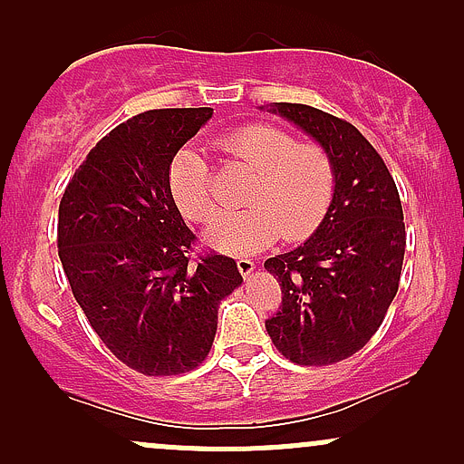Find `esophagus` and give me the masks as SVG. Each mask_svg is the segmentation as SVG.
<instances>
[{"label": "esophagus", "mask_w": 464, "mask_h": 464, "mask_svg": "<svg viewBox=\"0 0 464 464\" xmlns=\"http://www.w3.org/2000/svg\"><path fill=\"white\" fill-rule=\"evenodd\" d=\"M255 266H257V262H253V259H248V257H239V259H237V270H239V273H242L244 276L253 275Z\"/></svg>", "instance_id": "obj_1"}]
</instances>
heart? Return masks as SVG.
Wrapping results in <instances>:
<instances>
[{
	"instance_id": "1",
	"label": "heart",
	"mask_w": 464,
	"mask_h": 464,
	"mask_svg": "<svg viewBox=\"0 0 464 464\" xmlns=\"http://www.w3.org/2000/svg\"><path fill=\"white\" fill-rule=\"evenodd\" d=\"M216 150L255 169L244 209L227 214L209 233L216 248L257 253L284 236L301 239L323 222L335 191V161L318 141H299L275 124H250L216 140ZM169 185L189 220L211 225L218 216L214 169L198 150H180Z\"/></svg>"
}]
</instances>
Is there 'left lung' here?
<instances>
[{"label": "left lung", "instance_id": "left-lung-1", "mask_svg": "<svg viewBox=\"0 0 464 464\" xmlns=\"http://www.w3.org/2000/svg\"><path fill=\"white\" fill-rule=\"evenodd\" d=\"M273 111L332 152L335 191L303 246L266 259L284 295L266 329L295 364H335L369 343L395 299L406 253L401 200L384 159L347 120L307 104Z\"/></svg>", "mask_w": 464, "mask_h": 464}]
</instances>
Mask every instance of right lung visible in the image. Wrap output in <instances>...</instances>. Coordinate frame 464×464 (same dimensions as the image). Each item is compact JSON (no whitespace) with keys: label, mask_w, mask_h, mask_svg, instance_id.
I'll use <instances>...</instances> for the list:
<instances>
[{"label":"right lung","mask_w":464,"mask_h":464,"mask_svg":"<svg viewBox=\"0 0 464 464\" xmlns=\"http://www.w3.org/2000/svg\"><path fill=\"white\" fill-rule=\"evenodd\" d=\"M214 109H154L115 126L76 169L58 207V257L106 349L148 377L209 355L218 307L242 285L233 257L198 250L172 188L174 154Z\"/></svg>","instance_id":"right-lung-1"}]
</instances>
